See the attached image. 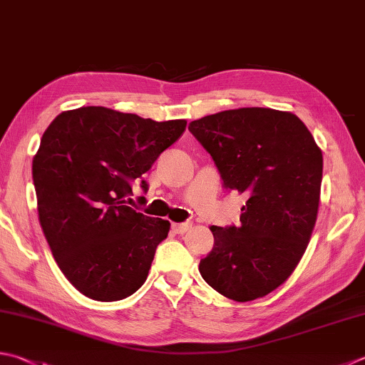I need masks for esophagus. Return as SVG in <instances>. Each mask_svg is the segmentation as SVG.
I'll use <instances>...</instances> for the list:
<instances>
[{
  "mask_svg": "<svg viewBox=\"0 0 365 365\" xmlns=\"http://www.w3.org/2000/svg\"><path fill=\"white\" fill-rule=\"evenodd\" d=\"M192 227V222H173L171 224V229L176 233H185Z\"/></svg>",
  "mask_w": 365,
  "mask_h": 365,
  "instance_id": "1",
  "label": "esophagus"
}]
</instances>
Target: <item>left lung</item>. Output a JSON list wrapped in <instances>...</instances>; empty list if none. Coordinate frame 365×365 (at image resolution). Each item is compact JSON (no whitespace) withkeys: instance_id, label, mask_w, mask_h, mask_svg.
<instances>
[{"instance_id":"1","label":"left lung","mask_w":365,"mask_h":365,"mask_svg":"<svg viewBox=\"0 0 365 365\" xmlns=\"http://www.w3.org/2000/svg\"><path fill=\"white\" fill-rule=\"evenodd\" d=\"M227 189L246 195L238 227L210 230L215 246L198 270L235 302L273 292L291 277L318 217L322 153L297 115L238 108L190 122Z\"/></svg>"}]
</instances>
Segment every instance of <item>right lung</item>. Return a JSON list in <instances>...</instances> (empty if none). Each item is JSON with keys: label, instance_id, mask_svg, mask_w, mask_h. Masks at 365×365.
I'll return each mask as SVG.
<instances>
[{"label": "right lung", "instance_id": "right-lung-1", "mask_svg": "<svg viewBox=\"0 0 365 365\" xmlns=\"http://www.w3.org/2000/svg\"><path fill=\"white\" fill-rule=\"evenodd\" d=\"M185 125L82 106L47 127L33 157L39 224L55 262L86 297L122 300L146 281L170 222L136 212L127 200L132 182Z\"/></svg>", "mask_w": 365, "mask_h": 365}]
</instances>
